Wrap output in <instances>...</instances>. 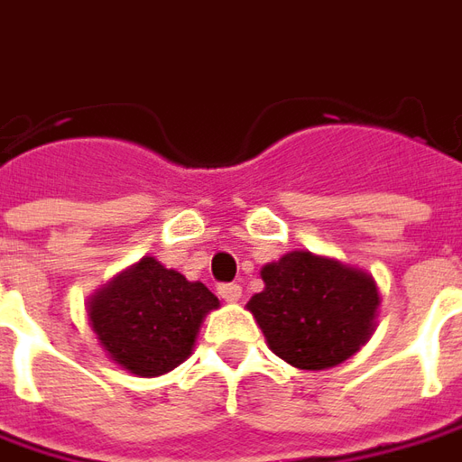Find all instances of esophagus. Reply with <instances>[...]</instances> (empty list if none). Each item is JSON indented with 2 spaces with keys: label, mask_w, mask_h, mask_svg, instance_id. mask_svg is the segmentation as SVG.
Listing matches in <instances>:
<instances>
[{
  "label": "esophagus",
  "mask_w": 462,
  "mask_h": 462,
  "mask_svg": "<svg viewBox=\"0 0 462 462\" xmlns=\"http://www.w3.org/2000/svg\"><path fill=\"white\" fill-rule=\"evenodd\" d=\"M218 297L224 301H238L241 299V286L238 284H218Z\"/></svg>",
  "instance_id": "34e87169"
}]
</instances>
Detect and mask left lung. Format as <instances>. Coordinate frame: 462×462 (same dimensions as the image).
Returning a JSON list of instances; mask_svg holds the SVG:
<instances>
[{"label":"left lung","instance_id":"8db88e82","mask_svg":"<svg viewBox=\"0 0 462 462\" xmlns=\"http://www.w3.org/2000/svg\"><path fill=\"white\" fill-rule=\"evenodd\" d=\"M263 291L249 311L276 357L299 370H327L367 342L380 307L372 276L352 266L291 251L262 269Z\"/></svg>","mask_w":462,"mask_h":462}]
</instances>
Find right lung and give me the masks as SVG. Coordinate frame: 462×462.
<instances>
[{"mask_svg":"<svg viewBox=\"0 0 462 462\" xmlns=\"http://www.w3.org/2000/svg\"><path fill=\"white\" fill-rule=\"evenodd\" d=\"M218 299L200 282L145 256L90 301V324L107 355L140 377H155L189 357L206 311Z\"/></svg>","mask_w":462,"mask_h":462,"instance_id":"right-lung-1","label":"right lung"}]
</instances>
